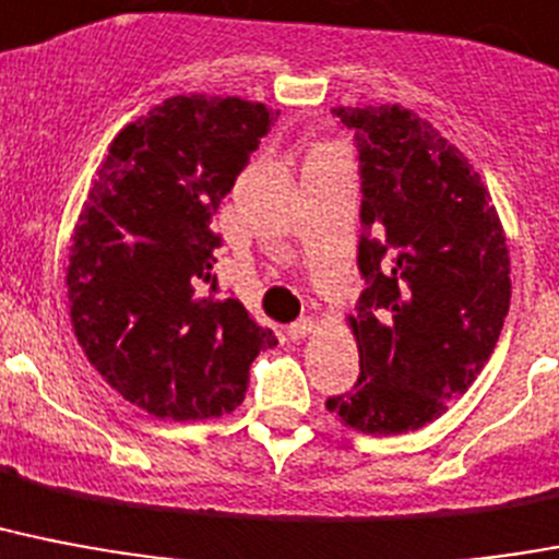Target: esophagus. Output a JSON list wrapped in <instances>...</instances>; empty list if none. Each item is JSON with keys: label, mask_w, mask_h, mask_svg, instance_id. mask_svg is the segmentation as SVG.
Returning a JSON list of instances; mask_svg holds the SVG:
<instances>
[{"label": "esophagus", "mask_w": 559, "mask_h": 559, "mask_svg": "<svg viewBox=\"0 0 559 559\" xmlns=\"http://www.w3.org/2000/svg\"><path fill=\"white\" fill-rule=\"evenodd\" d=\"M312 330H316V321H312L310 316H307V319H298V321H295V324H289L287 335H289V338H293V342H301V338H307V335H310Z\"/></svg>", "instance_id": "esophagus-1"}]
</instances>
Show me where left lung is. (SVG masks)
Returning <instances> with one entry per match:
<instances>
[{"instance_id":"obj_1","label":"left lung","mask_w":559,"mask_h":559,"mask_svg":"<svg viewBox=\"0 0 559 559\" xmlns=\"http://www.w3.org/2000/svg\"><path fill=\"white\" fill-rule=\"evenodd\" d=\"M333 115L356 131L367 287L347 319L361 373L326 411L393 437L439 419L474 384L508 316L511 261L491 194L428 120L402 106Z\"/></svg>"}]
</instances>
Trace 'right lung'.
Listing matches in <instances>:
<instances>
[{
    "instance_id": "add662e5",
    "label": "right lung",
    "mask_w": 559,
    "mask_h": 559,
    "mask_svg": "<svg viewBox=\"0 0 559 559\" xmlns=\"http://www.w3.org/2000/svg\"><path fill=\"white\" fill-rule=\"evenodd\" d=\"M264 103L169 97L111 140L68 249L74 335L103 379L157 419H217L278 344L212 275V217L272 126Z\"/></svg>"
}]
</instances>
